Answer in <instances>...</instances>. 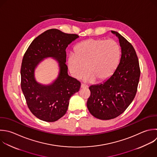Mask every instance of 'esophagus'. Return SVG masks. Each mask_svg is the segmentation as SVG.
<instances>
[{"label":"esophagus","instance_id":"obj_1","mask_svg":"<svg viewBox=\"0 0 157 157\" xmlns=\"http://www.w3.org/2000/svg\"><path fill=\"white\" fill-rule=\"evenodd\" d=\"M81 88H88V85H86V84H85V83H82V85H81Z\"/></svg>","mask_w":157,"mask_h":157}]
</instances>
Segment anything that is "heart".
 Here are the masks:
<instances>
[{"instance_id": "heart-1", "label": "heart", "mask_w": 157, "mask_h": 157, "mask_svg": "<svg viewBox=\"0 0 157 157\" xmlns=\"http://www.w3.org/2000/svg\"><path fill=\"white\" fill-rule=\"evenodd\" d=\"M75 55L68 57V67L72 75L81 77L85 70L86 80L102 82L109 78L116 71L120 59L121 51L113 39H89L78 44Z\"/></svg>"}]
</instances>
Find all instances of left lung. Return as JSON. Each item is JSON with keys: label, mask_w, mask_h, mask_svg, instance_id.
I'll list each match as a JSON object with an SVG mask.
<instances>
[{"label": "left lung", "mask_w": 157, "mask_h": 157, "mask_svg": "<svg viewBox=\"0 0 157 157\" xmlns=\"http://www.w3.org/2000/svg\"><path fill=\"white\" fill-rule=\"evenodd\" d=\"M111 32L118 37L121 49L119 64L113 75L105 82L89 87L87 101L89 112L101 120H110L121 115L133 101L140 75L136 51L118 33Z\"/></svg>", "instance_id": "left-lung-1"}]
</instances>
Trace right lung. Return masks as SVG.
Instances as JSON below:
<instances>
[{
    "instance_id": "add662e5",
    "label": "right lung",
    "mask_w": 157,
    "mask_h": 157,
    "mask_svg": "<svg viewBox=\"0 0 157 157\" xmlns=\"http://www.w3.org/2000/svg\"><path fill=\"white\" fill-rule=\"evenodd\" d=\"M78 37L56 29H48L37 37L25 52L21 67V86L27 105L38 118L47 122L57 121L67 110L69 99L80 90L81 83L67 74L66 64L68 45ZM47 57L57 59L60 74L50 86H42L34 78V69Z\"/></svg>"
}]
</instances>
